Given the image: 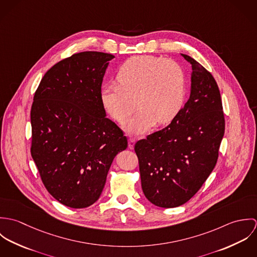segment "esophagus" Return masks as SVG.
Here are the masks:
<instances>
[{
	"mask_svg": "<svg viewBox=\"0 0 257 257\" xmlns=\"http://www.w3.org/2000/svg\"><path fill=\"white\" fill-rule=\"evenodd\" d=\"M135 144H136V140H135V139H133V138L128 139V147H130L131 149H133V148H134V147H135Z\"/></svg>",
	"mask_w": 257,
	"mask_h": 257,
	"instance_id": "1",
	"label": "esophagus"
}]
</instances>
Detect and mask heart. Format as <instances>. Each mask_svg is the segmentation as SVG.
<instances>
[{
  "label": "heart",
  "mask_w": 257,
  "mask_h": 257,
  "mask_svg": "<svg viewBox=\"0 0 257 257\" xmlns=\"http://www.w3.org/2000/svg\"><path fill=\"white\" fill-rule=\"evenodd\" d=\"M117 83L106 85L101 92L105 109L122 122L141 110L125 125L132 134H144L155 121H171L183 108L187 79L182 66L153 56H136L126 60L116 74Z\"/></svg>",
  "instance_id": "obj_1"
}]
</instances>
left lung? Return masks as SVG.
I'll use <instances>...</instances> for the list:
<instances>
[{
  "mask_svg": "<svg viewBox=\"0 0 257 257\" xmlns=\"http://www.w3.org/2000/svg\"><path fill=\"white\" fill-rule=\"evenodd\" d=\"M182 56L192 65L189 100L170 124L135 146L145 196L161 208L181 206L200 190L217 164L224 134L215 78L192 57Z\"/></svg>",
  "mask_w": 257,
  "mask_h": 257,
  "instance_id": "8db88e82",
  "label": "left lung"
}]
</instances>
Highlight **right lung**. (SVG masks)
Wrapping results in <instances>:
<instances>
[{
    "label": "right lung",
    "mask_w": 257,
    "mask_h": 257,
    "mask_svg": "<svg viewBox=\"0 0 257 257\" xmlns=\"http://www.w3.org/2000/svg\"><path fill=\"white\" fill-rule=\"evenodd\" d=\"M112 58L98 51L64 58L44 74L34 96L33 159L49 194L74 209L99 199L114 156L127 147L101 99Z\"/></svg>",
    "instance_id": "add662e5"
}]
</instances>
